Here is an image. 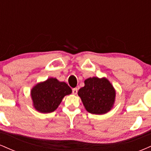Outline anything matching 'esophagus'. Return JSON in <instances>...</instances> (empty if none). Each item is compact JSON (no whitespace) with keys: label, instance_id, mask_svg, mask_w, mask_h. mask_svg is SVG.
Wrapping results in <instances>:
<instances>
[{"label":"esophagus","instance_id":"1","mask_svg":"<svg viewBox=\"0 0 151 151\" xmlns=\"http://www.w3.org/2000/svg\"><path fill=\"white\" fill-rule=\"evenodd\" d=\"M77 88H73V89H72V93H73L74 94H77Z\"/></svg>","mask_w":151,"mask_h":151}]
</instances>
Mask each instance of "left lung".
I'll return each mask as SVG.
<instances>
[{
	"instance_id": "8db88e82",
	"label": "left lung",
	"mask_w": 151,
	"mask_h": 151,
	"mask_svg": "<svg viewBox=\"0 0 151 151\" xmlns=\"http://www.w3.org/2000/svg\"><path fill=\"white\" fill-rule=\"evenodd\" d=\"M84 87L78 91L87 111L93 114H103L110 110L114 104L116 91L105 78H89L84 81Z\"/></svg>"
}]
</instances>
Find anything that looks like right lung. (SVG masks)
I'll use <instances>...</instances> for the list:
<instances>
[{"instance_id": "obj_1", "label": "right lung", "mask_w": 151, "mask_h": 151, "mask_svg": "<svg viewBox=\"0 0 151 151\" xmlns=\"http://www.w3.org/2000/svg\"><path fill=\"white\" fill-rule=\"evenodd\" d=\"M72 93L71 88L65 82L55 78H50L34 86L31 91L33 105L41 113H50L58 107L62 99Z\"/></svg>"}]
</instances>
